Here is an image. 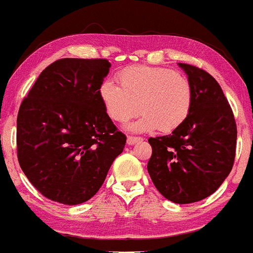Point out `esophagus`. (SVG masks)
Masks as SVG:
<instances>
[{"instance_id": "34e87169", "label": "esophagus", "mask_w": 253, "mask_h": 253, "mask_svg": "<svg viewBox=\"0 0 253 253\" xmlns=\"http://www.w3.org/2000/svg\"><path fill=\"white\" fill-rule=\"evenodd\" d=\"M140 140H143V138H140V137H132V135H128V137H127V144H128V145H134L135 143L140 142Z\"/></svg>"}]
</instances>
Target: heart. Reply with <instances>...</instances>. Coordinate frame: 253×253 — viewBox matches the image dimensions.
Returning <instances> with one entry per match:
<instances>
[{"label":"heart","mask_w":253,"mask_h":253,"mask_svg":"<svg viewBox=\"0 0 253 253\" xmlns=\"http://www.w3.org/2000/svg\"><path fill=\"white\" fill-rule=\"evenodd\" d=\"M119 84L104 81L99 95L114 121L126 122L143 111L128 128L147 132L158 128L172 132L185 121L193 105V87L182 73L167 68L134 65L118 75Z\"/></svg>","instance_id":"b5f03b06"}]
</instances>
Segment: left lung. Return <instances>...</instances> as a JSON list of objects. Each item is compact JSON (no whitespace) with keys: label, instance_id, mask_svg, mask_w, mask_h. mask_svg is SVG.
Wrapping results in <instances>:
<instances>
[{"label":"left lung","instance_id":"8db88e82","mask_svg":"<svg viewBox=\"0 0 253 253\" xmlns=\"http://www.w3.org/2000/svg\"><path fill=\"white\" fill-rule=\"evenodd\" d=\"M193 87L187 120L171 134L149 138L151 180L167 200L191 204L213 194L233 169L235 119L218 82L209 73L178 63Z\"/></svg>","mask_w":253,"mask_h":253}]
</instances>
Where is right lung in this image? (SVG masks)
I'll list each match as a JSON object with an SVG mask.
<instances>
[{
    "mask_svg": "<svg viewBox=\"0 0 253 253\" xmlns=\"http://www.w3.org/2000/svg\"><path fill=\"white\" fill-rule=\"evenodd\" d=\"M111 64L64 58L47 66L21 103L18 161L31 184L52 201L86 203L104 183L126 135L99 95Z\"/></svg>",
    "mask_w": 253,
    "mask_h": 253,
    "instance_id": "right-lung-1",
    "label": "right lung"
}]
</instances>
